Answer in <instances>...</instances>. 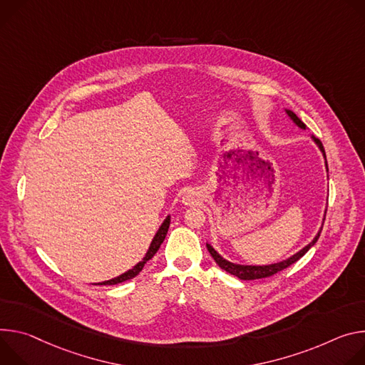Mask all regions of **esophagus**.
I'll use <instances>...</instances> for the list:
<instances>
[{
  "label": "esophagus",
  "mask_w": 365,
  "mask_h": 365,
  "mask_svg": "<svg viewBox=\"0 0 365 365\" xmlns=\"http://www.w3.org/2000/svg\"><path fill=\"white\" fill-rule=\"evenodd\" d=\"M182 205L185 206H192L195 203H198V194L194 192V191H187L184 195H182Z\"/></svg>",
  "instance_id": "1"
}]
</instances>
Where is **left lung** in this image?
Segmentation results:
<instances>
[{
  "mask_svg": "<svg viewBox=\"0 0 365 365\" xmlns=\"http://www.w3.org/2000/svg\"><path fill=\"white\" fill-rule=\"evenodd\" d=\"M284 111H286V114L289 115V118L293 121V125H294L296 128H299L300 130H306V125L297 117V114H296L294 111L287 110V108H284ZM310 138H312V142L319 148V150H320L323 159H325V168H327V173H328L327 153H325V149H323L322 142H320L319 139H316L314 136H310ZM325 215H327V209H325V213H323L322 225H320V227H319L316 236L312 239L310 244H307L304 248H302L300 251H297L296 254H293V255L289 257L287 259H282V261H279V262H274V264H268V265H244V264H236V262H230V261H227L226 258H223V257L212 247V244H209V242H207L206 245H207V250H209L210 255H212L213 259L216 261V264H217L222 269H225L226 272H229V274H232V275H235V277H237V278H240V279H258V278L271 277V275L277 274L278 271H282L284 268L290 267L292 264H294L296 261H299V259L316 244L319 236H320L322 227H323V222H325Z\"/></svg>",
  "mask_w": 365,
  "mask_h": 365,
  "instance_id": "left-lung-1",
  "label": "left lung"
}]
</instances>
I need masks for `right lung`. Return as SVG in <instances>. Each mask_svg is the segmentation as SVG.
I'll list each match as a JSON object with an SVG mask.
<instances>
[{
	"label": "right lung",
	"mask_w": 365,
	"mask_h": 365,
	"mask_svg": "<svg viewBox=\"0 0 365 365\" xmlns=\"http://www.w3.org/2000/svg\"><path fill=\"white\" fill-rule=\"evenodd\" d=\"M170 223H171V216L168 215V216L164 219V222H162V225L159 226V229L156 230V233H155V236H153V239H152V242H150V245H149V248H148L145 257L142 258V261H139L135 267H132L130 269H128V271L123 272V274H120L118 277H114V278L107 279V281H103V282H97L96 286H114V284H118V282H123V281H128V279L136 277V275L143 269L145 264L158 252L160 244H162V242H164V239H165V236H167Z\"/></svg>",
	"instance_id": "obj_1"
}]
</instances>
